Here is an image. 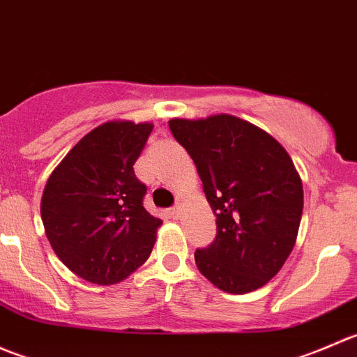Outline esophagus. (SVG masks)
I'll return each mask as SVG.
<instances>
[{"mask_svg": "<svg viewBox=\"0 0 357 357\" xmlns=\"http://www.w3.org/2000/svg\"><path fill=\"white\" fill-rule=\"evenodd\" d=\"M181 212H183L181 205H174V207L171 208V214H172V218H174V219L181 218Z\"/></svg>", "mask_w": 357, "mask_h": 357, "instance_id": "esophagus-1", "label": "esophagus"}]
</instances>
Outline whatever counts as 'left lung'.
I'll return each mask as SVG.
<instances>
[{
	"label": "left lung",
	"mask_w": 357,
	"mask_h": 357,
	"mask_svg": "<svg viewBox=\"0 0 357 357\" xmlns=\"http://www.w3.org/2000/svg\"><path fill=\"white\" fill-rule=\"evenodd\" d=\"M172 136L197 165L218 235L197 248V268L228 294L264 287L295 245L304 207L302 181L271 135L229 114L171 119Z\"/></svg>",
	"instance_id": "obj_1"
}]
</instances>
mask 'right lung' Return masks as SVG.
I'll return each mask as SVG.
<instances>
[{"label":"right lung","instance_id":"add662e5","mask_svg":"<svg viewBox=\"0 0 357 357\" xmlns=\"http://www.w3.org/2000/svg\"><path fill=\"white\" fill-rule=\"evenodd\" d=\"M152 129L150 122H103L50 174L41 199L46 236L86 282H122L152 254L162 219L143 207L146 186L132 169Z\"/></svg>","mask_w":357,"mask_h":357}]
</instances>
